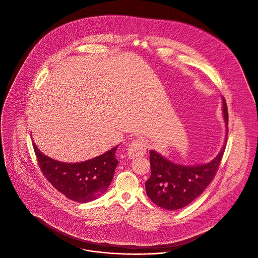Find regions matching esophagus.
Instances as JSON below:
<instances>
[{
	"instance_id": "obj_1",
	"label": "esophagus",
	"mask_w": 258,
	"mask_h": 258,
	"mask_svg": "<svg viewBox=\"0 0 258 258\" xmlns=\"http://www.w3.org/2000/svg\"><path fill=\"white\" fill-rule=\"evenodd\" d=\"M146 153V147L143 139H135L127 147V156L130 159L136 158L142 156Z\"/></svg>"
}]
</instances>
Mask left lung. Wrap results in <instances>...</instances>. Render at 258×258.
Segmentation results:
<instances>
[{"label": "left lung", "instance_id": "left-lung-1", "mask_svg": "<svg viewBox=\"0 0 258 258\" xmlns=\"http://www.w3.org/2000/svg\"><path fill=\"white\" fill-rule=\"evenodd\" d=\"M222 110L226 123V137L228 136V108L222 97ZM226 141L218 155L211 162L183 166L175 164L151 150V176L145 182L148 198L159 207L174 211L188 205L204 191L215 177L219 164L225 151Z\"/></svg>", "mask_w": 258, "mask_h": 258}]
</instances>
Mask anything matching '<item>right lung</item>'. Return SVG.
Here are the masks:
<instances>
[{
	"mask_svg": "<svg viewBox=\"0 0 258 258\" xmlns=\"http://www.w3.org/2000/svg\"><path fill=\"white\" fill-rule=\"evenodd\" d=\"M115 146L98 157L80 163H64L43 154L33 142L43 175L67 199L86 203L103 196L114 177L119 163Z\"/></svg>",
	"mask_w": 258,
	"mask_h": 258,
	"instance_id": "obj_1",
	"label": "right lung"
}]
</instances>
